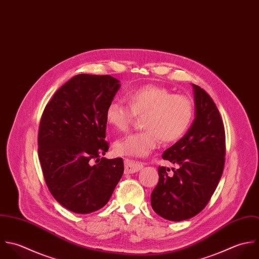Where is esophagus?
I'll return each mask as SVG.
<instances>
[{
    "mask_svg": "<svg viewBox=\"0 0 259 259\" xmlns=\"http://www.w3.org/2000/svg\"><path fill=\"white\" fill-rule=\"evenodd\" d=\"M125 164V173H135L143 168V164L141 162L135 161V160H130V159H125L124 160Z\"/></svg>",
    "mask_w": 259,
    "mask_h": 259,
    "instance_id": "esophagus-1",
    "label": "esophagus"
}]
</instances>
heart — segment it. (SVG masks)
<instances>
[{
	"mask_svg": "<svg viewBox=\"0 0 259 259\" xmlns=\"http://www.w3.org/2000/svg\"><path fill=\"white\" fill-rule=\"evenodd\" d=\"M136 116H143L141 124L144 130L116 141L114 150L119 155L144 157L155 149L160 140L172 143L180 139L192 121L193 105L183 95L146 85L130 91L127 104L111 101L105 112L106 123L119 132L126 131Z\"/></svg>",
	"mask_w": 259,
	"mask_h": 259,
	"instance_id": "b5f03b06",
	"label": "heart"
}]
</instances>
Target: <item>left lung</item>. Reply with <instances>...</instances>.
<instances>
[{"label":"left lung","mask_w":259,"mask_h":259,"mask_svg":"<svg viewBox=\"0 0 259 259\" xmlns=\"http://www.w3.org/2000/svg\"><path fill=\"white\" fill-rule=\"evenodd\" d=\"M194 89L195 119L187 133L162 155L177 168L158 167L159 182L151 193L158 215L182 221L197 215L209 202L225 162V130L220 113L205 90Z\"/></svg>","instance_id":"1"}]
</instances>
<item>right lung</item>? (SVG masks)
Masks as SVG:
<instances>
[{"label": "right lung", "instance_id": "1", "mask_svg": "<svg viewBox=\"0 0 259 259\" xmlns=\"http://www.w3.org/2000/svg\"><path fill=\"white\" fill-rule=\"evenodd\" d=\"M110 75L79 74L46 105L38 153L53 197L68 210L87 214L105 206L124 172L122 158L106 159L105 112L120 88Z\"/></svg>", "mask_w": 259, "mask_h": 259}]
</instances>
